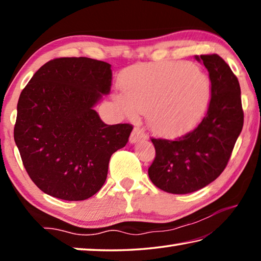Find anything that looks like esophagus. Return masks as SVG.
<instances>
[{"mask_svg":"<svg viewBox=\"0 0 261 261\" xmlns=\"http://www.w3.org/2000/svg\"><path fill=\"white\" fill-rule=\"evenodd\" d=\"M147 139V135L145 134L143 129H139V127H135L134 131L131 132V136H130V143L131 144H135L137 141H140V140H145Z\"/></svg>","mask_w":261,"mask_h":261,"instance_id":"1","label":"esophagus"}]
</instances>
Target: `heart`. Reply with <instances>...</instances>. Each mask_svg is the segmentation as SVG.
Returning a JSON list of instances; mask_svg holds the SVG:
<instances>
[{
	"instance_id": "obj_1",
	"label": "heart",
	"mask_w": 261,
	"mask_h": 261,
	"mask_svg": "<svg viewBox=\"0 0 261 261\" xmlns=\"http://www.w3.org/2000/svg\"><path fill=\"white\" fill-rule=\"evenodd\" d=\"M124 95H115L116 105L127 116L147 113L148 123L158 135H182L204 116L212 99L207 73L188 62L137 67L122 76Z\"/></svg>"
}]
</instances>
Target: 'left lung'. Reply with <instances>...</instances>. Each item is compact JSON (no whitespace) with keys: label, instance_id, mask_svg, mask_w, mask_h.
<instances>
[{"label":"left lung","instance_id":"1","mask_svg":"<svg viewBox=\"0 0 261 261\" xmlns=\"http://www.w3.org/2000/svg\"><path fill=\"white\" fill-rule=\"evenodd\" d=\"M212 82L207 113L196 129L175 140L152 138L155 159L148 168L152 183L168 193L185 194L205 188L224 170L243 129L241 87L218 54L196 56Z\"/></svg>","mask_w":261,"mask_h":261}]
</instances>
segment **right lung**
I'll return each mask as SVG.
<instances>
[{
  "label": "right lung",
  "instance_id": "obj_1",
  "mask_svg": "<svg viewBox=\"0 0 261 261\" xmlns=\"http://www.w3.org/2000/svg\"><path fill=\"white\" fill-rule=\"evenodd\" d=\"M107 62L60 57L38 70L17 105L15 143L30 178L51 197L85 200L102 188L112 154L134 126L107 125L93 109L112 86Z\"/></svg>",
  "mask_w": 261,
  "mask_h": 261
}]
</instances>
